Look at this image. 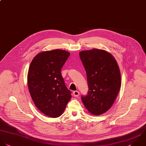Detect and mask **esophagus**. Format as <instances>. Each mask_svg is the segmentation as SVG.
Returning a JSON list of instances; mask_svg holds the SVG:
<instances>
[{
    "instance_id": "obj_1",
    "label": "esophagus",
    "mask_w": 146,
    "mask_h": 146,
    "mask_svg": "<svg viewBox=\"0 0 146 146\" xmlns=\"http://www.w3.org/2000/svg\"><path fill=\"white\" fill-rule=\"evenodd\" d=\"M79 95H80L79 92H78V91H74V92H73V96H74V97H78Z\"/></svg>"
}]
</instances>
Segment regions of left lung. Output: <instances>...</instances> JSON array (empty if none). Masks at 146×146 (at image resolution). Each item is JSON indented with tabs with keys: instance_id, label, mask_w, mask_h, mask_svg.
Masks as SVG:
<instances>
[{
	"instance_id": "obj_1",
	"label": "left lung",
	"mask_w": 146,
	"mask_h": 146,
	"mask_svg": "<svg viewBox=\"0 0 146 146\" xmlns=\"http://www.w3.org/2000/svg\"><path fill=\"white\" fill-rule=\"evenodd\" d=\"M80 57L86 72L89 92L81 100L88 111L100 115L113 105L121 86L117 62L109 52L98 49L83 50Z\"/></svg>"
}]
</instances>
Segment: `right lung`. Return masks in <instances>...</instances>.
Segmentation results:
<instances>
[{"label":"right lung","instance_id":"1","mask_svg":"<svg viewBox=\"0 0 146 146\" xmlns=\"http://www.w3.org/2000/svg\"><path fill=\"white\" fill-rule=\"evenodd\" d=\"M69 55L61 49L41 52L29 68L27 83L31 97L37 108L50 118L61 116L72 97L61 73Z\"/></svg>","mask_w":146,"mask_h":146}]
</instances>
